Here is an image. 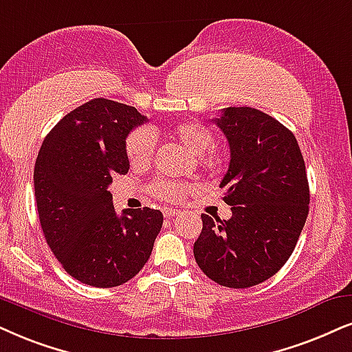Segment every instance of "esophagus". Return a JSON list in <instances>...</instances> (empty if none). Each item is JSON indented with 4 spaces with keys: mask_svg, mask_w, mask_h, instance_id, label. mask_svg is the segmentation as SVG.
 Segmentation results:
<instances>
[{
    "mask_svg": "<svg viewBox=\"0 0 352 352\" xmlns=\"http://www.w3.org/2000/svg\"><path fill=\"white\" fill-rule=\"evenodd\" d=\"M179 214H182L180 209H172V208L164 209V216L166 217H173V216H179Z\"/></svg>",
    "mask_w": 352,
    "mask_h": 352,
    "instance_id": "esophagus-1",
    "label": "esophagus"
}]
</instances>
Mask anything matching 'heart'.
I'll use <instances>...</instances> for the list:
<instances>
[{
	"label": "heart",
	"mask_w": 352,
	"mask_h": 352,
	"mask_svg": "<svg viewBox=\"0 0 352 352\" xmlns=\"http://www.w3.org/2000/svg\"><path fill=\"white\" fill-rule=\"evenodd\" d=\"M170 135L180 141L191 154L197 157H203L209 151L214 148V135L201 123L197 122H185L177 124L170 130ZM155 151V135L148 128H136L124 141V154L133 167L144 168L148 167L154 157ZM211 164H214V159H209ZM153 193L155 197L167 199V201H180L186 197V193L191 191V186L180 182L170 180H157L154 182Z\"/></svg>",
	"instance_id": "b5f03b06"
}]
</instances>
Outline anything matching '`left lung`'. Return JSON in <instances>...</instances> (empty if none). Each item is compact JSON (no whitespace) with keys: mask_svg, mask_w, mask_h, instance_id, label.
<instances>
[{"mask_svg":"<svg viewBox=\"0 0 352 352\" xmlns=\"http://www.w3.org/2000/svg\"><path fill=\"white\" fill-rule=\"evenodd\" d=\"M214 123L230 148L221 188L232 217L201 214L193 253L209 279L245 289L278 273L294 252L309 214V180L296 136L268 113L228 107Z\"/></svg>","mask_w":352,"mask_h":352,"instance_id":"left-lung-1","label":"left lung"}]
</instances>
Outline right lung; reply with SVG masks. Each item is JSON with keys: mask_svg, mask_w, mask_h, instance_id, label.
<instances>
[{"mask_svg": "<svg viewBox=\"0 0 352 352\" xmlns=\"http://www.w3.org/2000/svg\"><path fill=\"white\" fill-rule=\"evenodd\" d=\"M144 122L135 107L99 97L65 115L38 151L34 186L43 235L66 273L87 286L130 281L161 232L159 209L118 216L109 191L113 177L130 168L126 136Z\"/></svg>", "mask_w": 352, "mask_h": 352, "instance_id": "add662e5", "label": "right lung"}]
</instances>
